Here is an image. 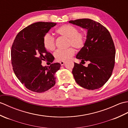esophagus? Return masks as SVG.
<instances>
[{
    "label": "esophagus",
    "instance_id": "obj_1",
    "mask_svg": "<svg viewBox=\"0 0 128 128\" xmlns=\"http://www.w3.org/2000/svg\"><path fill=\"white\" fill-rule=\"evenodd\" d=\"M64 63H65L64 61H61L60 62V64H61V66H62V65H64Z\"/></svg>",
    "mask_w": 128,
    "mask_h": 128
}]
</instances>
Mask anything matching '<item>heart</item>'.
Segmentation results:
<instances>
[{
	"mask_svg": "<svg viewBox=\"0 0 128 128\" xmlns=\"http://www.w3.org/2000/svg\"><path fill=\"white\" fill-rule=\"evenodd\" d=\"M58 35L68 39V46H72L76 49L83 48L86 44V36L84 32L79 31L78 28L71 24H64L56 30ZM42 44L46 50L54 51L56 46L55 39L49 34H46L42 39ZM75 54V49L70 47L66 50H58L55 52V58L58 61H66Z\"/></svg>",
	"mask_w": 128,
	"mask_h": 128,
	"instance_id": "1",
	"label": "heart"
}]
</instances>
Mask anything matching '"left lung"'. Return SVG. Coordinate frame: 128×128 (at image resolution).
I'll list each match as a JSON object with an SVG mask.
<instances>
[{"label":"left lung","instance_id":"obj_1","mask_svg":"<svg viewBox=\"0 0 128 128\" xmlns=\"http://www.w3.org/2000/svg\"><path fill=\"white\" fill-rule=\"evenodd\" d=\"M88 30L86 40L76 58L88 66L74 63L72 73L76 83L88 90L100 88L112 75L115 64L116 49L109 31L101 24L89 18L69 21Z\"/></svg>","mask_w":128,"mask_h":128}]
</instances>
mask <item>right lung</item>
Returning a JSON list of instances; mask_svg holds the SVG:
<instances>
[{"label":"right lung","instance_id":"1","mask_svg":"<svg viewBox=\"0 0 128 128\" xmlns=\"http://www.w3.org/2000/svg\"><path fill=\"white\" fill-rule=\"evenodd\" d=\"M56 24L38 22L30 24L17 34L11 50V64L17 78L28 90L43 92L55 84V73L60 68L59 63L43 67L42 61L52 62L54 57L45 49L44 36Z\"/></svg>","mask_w":128,"mask_h":128}]
</instances>
